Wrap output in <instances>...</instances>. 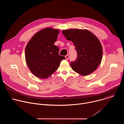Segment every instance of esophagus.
<instances>
[{
	"label": "esophagus",
	"mask_w": 124,
	"mask_h": 124,
	"mask_svg": "<svg viewBox=\"0 0 124 124\" xmlns=\"http://www.w3.org/2000/svg\"><path fill=\"white\" fill-rule=\"evenodd\" d=\"M69 56L68 55H67L65 56V58H66V60H68L69 59Z\"/></svg>",
	"instance_id": "esophagus-1"
}]
</instances>
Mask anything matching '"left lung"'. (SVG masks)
<instances>
[{
  "mask_svg": "<svg viewBox=\"0 0 124 124\" xmlns=\"http://www.w3.org/2000/svg\"><path fill=\"white\" fill-rule=\"evenodd\" d=\"M62 33L68 41L73 42L77 52V58L70 63L72 69L82 76L93 72L100 65L102 48L99 39L87 30L70 29Z\"/></svg>",
  "mask_w": 124,
  "mask_h": 124,
  "instance_id": "left-lung-1",
  "label": "left lung"
}]
</instances>
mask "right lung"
<instances>
[{"mask_svg":"<svg viewBox=\"0 0 124 124\" xmlns=\"http://www.w3.org/2000/svg\"><path fill=\"white\" fill-rule=\"evenodd\" d=\"M59 30L47 28L35 34L25 48V60L30 71L40 78H46L54 73L65 56L59 55L55 46Z\"/></svg>","mask_w":124,"mask_h":124,"instance_id":"obj_1","label":"right lung"}]
</instances>
